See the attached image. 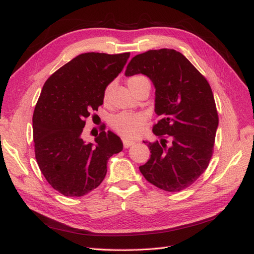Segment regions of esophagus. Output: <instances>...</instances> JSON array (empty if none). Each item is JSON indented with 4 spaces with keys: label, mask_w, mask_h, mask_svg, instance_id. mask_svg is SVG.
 I'll use <instances>...</instances> for the list:
<instances>
[{
    "label": "esophagus",
    "mask_w": 254,
    "mask_h": 254,
    "mask_svg": "<svg viewBox=\"0 0 254 254\" xmlns=\"http://www.w3.org/2000/svg\"><path fill=\"white\" fill-rule=\"evenodd\" d=\"M134 144H135V142H134V141H130V139H126V138H123V146L126 147V148L133 146Z\"/></svg>",
    "instance_id": "1"
}]
</instances>
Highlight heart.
Listing matches in <instances>:
<instances>
[{
    "label": "heart",
    "mask_w": 254,
    "mask_h": 254,
    "mask_svg": "<svg viewBox=\"0 0 254 254\" xmlns=\"http://www.w3.org/2000/svg\"><path fill=\"white\" fill-rule=\"evenodd\" d=\"M143 80L147 79L141 75H134L127 79V85L133 90ZM109 91L110 86H107L104 94L105 99L109 96ZM146 122L147 117L142 112H120L110 118L111 127L127 138H135L141 135Z\"/></svg>",
    "instance_id": "heart-1"
}]
</instances>
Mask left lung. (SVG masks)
<instances>
[{"instance_id": "8db88e82", "label": "left lung", "mask_w": 254, "mask_h": 254, "mask_svg": "<svg viewBox=\"0 0 254 254\" xmlns=\"http://www.w3.org/2000/svg\"><path fill=\"white\" fill-rule=\"evenodd\" d=\"M141 73L156 89L155 112L159 120L153 132L160 142H144L152 155L139 171L161 190L182 191L206 170L213 156L218 113L212 88L174 49L149 50L132 58L126 75Z\"/></svg>"}]
</instances>
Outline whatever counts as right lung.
I'll return each mask as SVG.
<instances>
[{
    "instance_id": "add662e5",
    "label": "right lung",
    "mask_w": 254,
    "mask_h": 254,
    "mask_svg": "<svg viewBox=\"0 0 254 254\" xmlns=\"http://www.w3.org/2000/svg\"><path fill=\"white\" fill-rule=\"evenodd\" d=\"M130 58L87 52L47 79L32 116L35 156L49 185L65 196H83L98 187L107 163L123 149L115 133L101 128L95 143L82 138L85 119L104 104L105 89Z\"/></svg>"
}]
</instances>
